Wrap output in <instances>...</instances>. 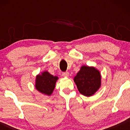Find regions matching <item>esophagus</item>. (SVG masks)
I'll use <instances>...</instances> for the list:
<instances>
[{
    "mask_svg": "<svg viewBox=\"0 0 130 130\" xmlns=\"http://www.w3.org/2000/svg\"><path fill=\"white\" fill-rule=\"evenodd\" d=\"M69 72H64V73H63V77H69Z\"/></svg>",
    "mask_w": 130,
    "mask_h": 130,
    "instance_id": "1",
    "label": "esophagus"
}]
</instances>
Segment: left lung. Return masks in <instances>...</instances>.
Returning <instances> with one entry per match:
<instances>
[{"label":"left lung","instance_id":"1","mask_svg":"<svg viewBox=\"0 0 130 130\" xmlns=\"http://www.w3.org/2000/svg\"><path fill=\"white\" fill-rule=\"evenodd\" d=\"M74 82L82 95L91 96L101 86V75L95 67L82 66L74 77Z\"/></svg>","mask_w":130,"mask_h":130}]
</instances>
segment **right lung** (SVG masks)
I'll list each match as a JSON object with an SVG mask.
<instances>
[{
    "instance_id": "obj_1",
    "label": "right lung",
    "mask_w": 130,
    "mask_h": 130,
    "mask_svg": "<svg viewBox=\"0 0 130 130\" xmlns=\"http://www.w3.org/2000/svg\"><path fill=\"white\" fill-rule=\"evenodd\" d=\"M58 79L57 76H53L47 71H44L41 74L39 73L37 75L35 88L40 93L50 96L53 93Z\"/></svg>"
}]
</instances>
